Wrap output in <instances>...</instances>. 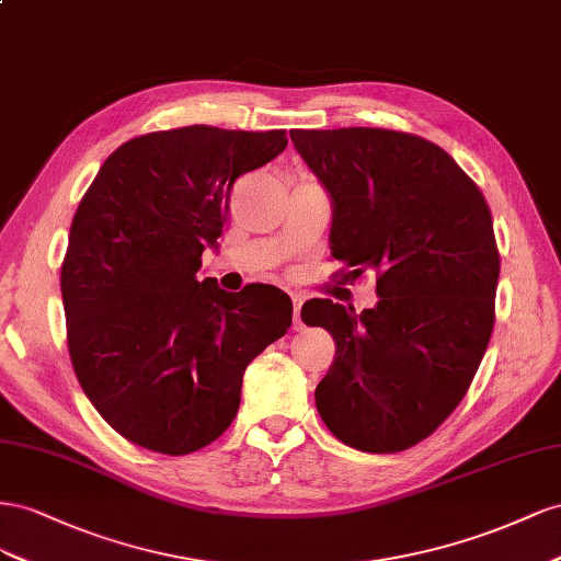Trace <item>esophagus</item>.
Masks as SVG:
<instances>
[{"mask_svg": "<svg viewBox=\"0 0 561 561\" xmlns=\"http://www.w3.org/2000/svg\"><path fill=\"white\" fill-rule=\"evenodd\" d=\"M291 300H294V329L296 331H302V319H300V308H302V296L300 294H294L291 296Z\"/></svg>", "mask_w": 561, "mask_h": 561, "instance_id": "1", "label": "esophagus"}]
</instances>
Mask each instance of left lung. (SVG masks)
I'll return each mask as SVG.
<instances>
[{
	"instance_id": "1",
	"label": "left lung",
	"mask_w": 561,
	"mask_h": 561,
	"mask_svg": "<svg viewBox=\"0 0 561 561\" xmlns=\"http://www.w3.org/2000/svg\"><path fill=\"white\" fill-rule=\"evenodd\" d=\"M291 140L333 204L331 255L376 272L378 306L312 298L335 359L314 390L343 444L397 454L430 437L466 397L493 322L501 255L482 192L449 152L421 136L294 129Z\"/></svg>"
}]
</instances>
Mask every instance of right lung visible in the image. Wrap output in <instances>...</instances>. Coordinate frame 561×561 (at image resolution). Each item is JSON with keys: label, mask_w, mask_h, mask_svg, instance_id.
<instances>
[{"label": "right lung", "mask_w": 561, "mask_h": 561, "mask_svg": "<svg viewBox=\"0 0 561 561\" xmlns=\"http://www.w3.org/2000/svg\"><path fill=\"white\" fill-rule=\"evenodd\" d=\"M286 131L195 124L126 140L77 206L60 267L75 376L105 423L142 449L185 456L230 427L251 359L291 327L277 286L197 282L239 175Z\"/></svg>", "instance_id": "right-lung-1"}]
</instances>
